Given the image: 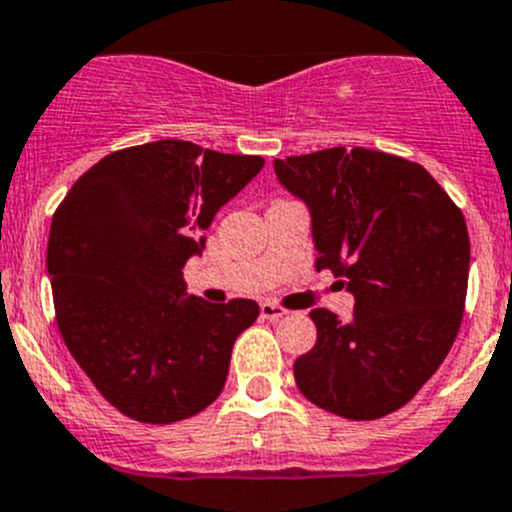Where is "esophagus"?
<instances>
[{"mask_svg":"<svg viewBox=\"0 0 512 512\" xmlns=\"http://www.w3.org/2000/svg\"><path fill=\"white\" fill-rule=\"evenodd\" d=\"M260 315L267 317V320H280V317L287 315V310L282 305H277V302H262Z\"/></svg>","mask_w":512,"mask_h":512,"instance_id":"34e87169","label":"esophagus"}]
</instances>
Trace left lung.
<instances>
[{
	"instance_id": "8db88e82",
	"label": "left lung",
	"mask_w": 512,
	"mask_h": 512,
	"mask_svg": "<svg viewBox=\"0 0 512 512\" xmlns=\"http://www.w3.org/2000/svg\"><path fill=\"white\" fill-rule=\"evenodd\" d=\"M307 202L317 270L345 277L355 315L310 312L317 342L295 360L300 393L347 420H377L418 395L453 347L468 295L460 207L418 162L365 147L275 160Z\"/></svg>"
}]
</instances>
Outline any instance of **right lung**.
<instances>
[{
	"label": "right lung",
	"mask_w": 512,
	"mask_h": 512,
	"mask_svg": "<svg viewBox=\"0 0 512 512\" xmlns=\"http://www.w3.org/2000/svg\"><path fill=\"white\" fill-rule=\"evenodd\" d=\"M265 160L160 140L102 157L54 210L47 270L62 340L112 408L172 425L217 400L255 300L185 290L187 260Z\"/></svg>",
	"instance_id": "right-lung-1"
}]
</instances>
